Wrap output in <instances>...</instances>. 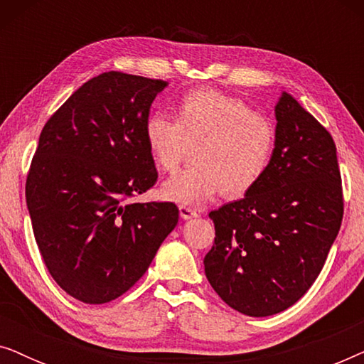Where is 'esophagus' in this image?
I'll list each match as a JSON object with an SVG mask.
<instances>
[{"instance_id":"obj_1","label":"esophagus","mask_w":364,"mask_h":364,"mask_svg":"<svg viewBox=\"0 0 364 364\" xmlns=\"http://www.w3.org/2000/svg\"><path fill=\"white\" fill-rule=\"evenodd\" d=\"M178 212H181V217L183 218V220H191V218L198 217L196 208H191V207H186V205L178 207Z\"/></svg>"}]
</instances>
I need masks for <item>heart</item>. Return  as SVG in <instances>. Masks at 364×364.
<instances>
[{
	"instance_id": "b5f03b06",
	"label": "heart",
	"mask_w": 364,
	"mask_h": 364,
	"mask_svg": "<svg viewBox=\"0 0 364 364\" xmlns=\"http://www.w3.org/2000/svg\"><path fill=\"white\" fill-rule=\"evenodd\" d=\"M177 121L154 112L146 142L156 166L173 172L193 149L196 166L164 182L162 196L182 205H200L225 191L238 197L265 176L275 151V127L242 99L197 89L177 104Z\"/></svg>"
}]
</instances>
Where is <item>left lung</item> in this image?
Wrapping results in <instances>:
<instances>
[{
	"label": "left lung",
	"mask_w": 364,
	"mask_h": 364,
	"mask_svg": "<svg viewBox=\"0 0 364 364\" xmlns=\"http://www.w3.org/2000/svg\"><path fill=\"white\" fill-rule=\"evenodd\" d=\"M275 151L260 182L213 210L215 242L203 258L217 295L248 316L277 315L320 275L343 218L333 137L300 102L282 92Z\"/></svg>",
	"instance_id": "left-lung-1"
}]
</instances>
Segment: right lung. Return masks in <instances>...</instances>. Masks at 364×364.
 Returning a JSON list of instances; mask_svg holds the SVG:
<instances>
[{
  "mask_svg": "<svg viewBox=\"0 0 364 364\" xmlns=\"http://www.w3.org/2000/svg\"><path fill=\"white\" fill-rule=\"evenodd\" d=\"M166 86L99 74L39 136L26 181L34 238L54 282L79 301L101 305L126 293L177 225L176 203L129 202L157 181L146 122Z\"/></svg>",
  "mask_w": 364,
  "mask_h": 364,
  "instance_id": "1",
  "label": "right lung"
}]
</instances>
